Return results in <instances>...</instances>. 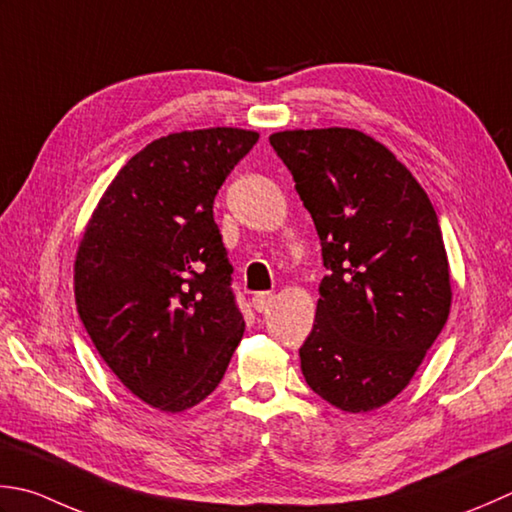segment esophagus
Masks as SVG:
<instances>
[{"label": "esophagus", "mask_w": 512, "mask_h": 512, "mask_svg": "<svg viewBox=\"0 0 512 512\" xmlns=\"http://www.w3.org/2000/svg\"><path fill=\"white\" fill-rule=\"evenodd\" d=\"M275 302V295L273 293H257L253 297V308L257 310V313H264V310H268L270 306H273Z\"/></svg>", "instance_id": "34e87169"}]
</instances>
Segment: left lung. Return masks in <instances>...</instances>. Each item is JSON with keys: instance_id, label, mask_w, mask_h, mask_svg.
<instances>
[{"instance_id": "obj_1", "label": "left lung", "mask_w": 512, "mask_h": 512, "mask_svg": "<svg viewBox=\"0 0 512 512\" xmlns=\"http://www.w3.org/2000/svg\"><path fill=\"white\" fill-rule=\"evenodd\" d=\"M313 217L328 275L299 348L306 384L368 413L410 384L450 313L442 228L413 173L355 128L270 135Z\"/></svg>"}]
</instances>
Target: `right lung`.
Segmentation results:
<instances>
[{"label": "right lung", "instance_id": "1", "mask_svg": "<svg viewBox=\"0 0 512 512\" xmlns=\"http://www.w3.org/2000/svg\"><path fill=\"white\" fill-rule=\"evenodd\" d=\"M257 139L228 126L155 139L110 182L79 242V319L119 382L164 413L204 402L242 342L213 202Z\"/></svg>", "mask_w": 512, "mask_h": 512}]
</instances>
